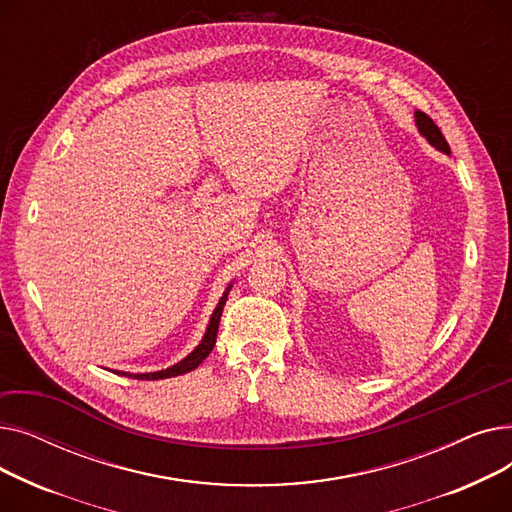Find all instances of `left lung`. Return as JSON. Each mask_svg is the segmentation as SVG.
Listing matches in <instances>:
<instances>
[{"label": "left lung", "mask_w": 512, "mask_h": 512, "mask_svg": "<svg viewBox=\"0 0 512 512\" xmlns=\"http://www.w3.org/2000/svg\"><path fill=\"white\" fill-rule=\"evenodd\" d=\"M415 118H417V126H419V132L423 134V137L432 143L436 149H440V151H444V153H450V147H448V143H446V139H444V134H442V130L436 126V122L429 118L427 114H423V112H417L415 114Z\"/></svg>", "instance_id": "8db88e82"}]
</instances>
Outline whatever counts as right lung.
<instances>
[{"label":"right lung","instance_id":"add662e5","mask_svg":"<svg viewBox=\"0 0 512 512\" xmlns=\"http://www.w3.org/2000/svg\"><path fill=\"white\" fill-rule=\"evenodd\" d=\"M226 299H228V292H224V297L220 299L218 307H215L213 315H211V321H209V328L201 340V344L195 348V351L188 355L186 359H182L180 363L168 367L166 371H155V373H128L130 378L134 380H164V378H174V375H182V373H188L199 367V363H203V359L213 351L215 346V336H218V328H220V317H222V309L226 305ZM126 375V373H124Z\"/></svg>","mask_w":512,"mask_h":512}]
</instances>
